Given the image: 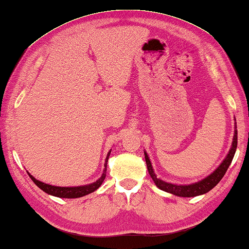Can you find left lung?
<instances>
[{"instance_id":"left-lung-1","label":"left lung","mask_w":249,"mask_h":249,"mask_svg":"<svg viewBox=\"0 0 249 249\" xmlns=\"http://www.w3.org/2000/svg\"><path fill=\"white\" fill-rule=\"evenodd\" d=\"M237 144H238V131L237 129L234 130L233 135V141H232V146L229 151L228 156L223 160L219 166L216 168L214 173H212L211 175L203 178L202 180H199V182L193 183V184H188V185H177V184H172L167 183L164 180L158 178L156 174H154V170L152 168V163H151L150 159H148L147 153L144 152L145 154V161H146L147 170L150 176L152 177V179L156 183V185L162 191H166L168 193H172V195H175L177 196H196L200 195H205L208 191H211L213 188H215L217 185L219 180L223 178V176L227 173L229 166H230L232 162V159H233L235 150H237Z\"/></svg>"}]
</instances>
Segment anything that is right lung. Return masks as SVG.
I'll return each instance as SVG.
<instances>
[{
    "label": "right lung",
    "mask_w": 249,
    "mask_h": 249,
    "mask_svg": "<svg viewBox=\"0 0 249 249\" xmlns=\"http://www.w3.org/2000/svg\"><path fill=\"white\" fill-rule=\"evenodd\" d=\"M109 154H111V151L107 153V157L105 159V163H104V172H103V175L101 176V178L97 179L96 182H93L91 184H88V185H82V186H54V185H50V184H46L43 182H40L37 180L35 177H33L28 173L31 179L36 184V185L40 188L42 191H44L48 195L58 196V198H67V199H73V198H80V196H87L89 193H91L93 191H96L99 186L102 185V183L104 182L105 176H106V166H107V160Z\"/></svg>",
    "instance_id": "obj_1"
}]
</instances>
